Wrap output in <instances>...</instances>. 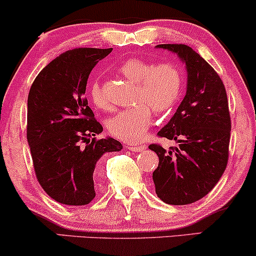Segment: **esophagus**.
<instances>
[{
  "mask_svg": "<svg viewBox=\"0 0 256 256\" xmlns=\"http://www.w3.org/2000/svg\"><path fill=\"white\" fill-rule=\"evenodd\" d=\"M128 148L131 152H143L146 149V144H130Z\"/></svg>",
  "mask_w": 256,
  "mask_h": 256,
  "instance_id": "obj_1",
  "label": "esophagus"
}]
</instances>
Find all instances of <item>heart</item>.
Segmentation results:
<instances>
[{
  "mask_svg": "<svg viewBox=\"0 0 256 256\" xmlns=\"http://www.w3.org/2000/svg\"><path fill=\"white\" fill-rule=\"evenodd\" d=\"M118 72L136 84L134 93L136 104L110 118L107 130L110 136L120 140L140 142L152 124V108L158 113H164L176 104L182 92V74L176 64L170 62L154 66L137 57L122 60ZM89 98L98 108L108 107L98 81L89 87Z\"/></svg>",
  "mask_w": 256,
  "mask_h": 256,
  "instance_id": "b5f03b06",
  "label": "heart"
}]
</instances>
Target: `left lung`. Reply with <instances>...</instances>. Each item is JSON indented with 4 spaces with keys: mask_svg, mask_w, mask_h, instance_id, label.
<instances>
[{
    "mask_svg": "<svg viewBox=\"0 0 256 256\" xmlns=\"http://www.w3.org/2000/svg\"><path fill=\"white\" fill-rule=\"evenodd\" d=\"M186 64L187 90L173 118L158 137L174 140L178 146L149 149L158 156L152 173L156 194L166 204L187 205L202 199L216 186L229 158L230 119L226 92L220 75L190 46L161 44Z\"/></svg>",
    "mask_w": 256,
    "mask_h": 256,
    "instance_id": "left-lung-1",
    "label": "left lung"
}]
</instances>
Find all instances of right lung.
<instances>
[{
    "instance_id": "obj_1",
    "label": "right lung",
    "mask_w": 256,
    "mask_h": 256,
    "mask_svg": "<svg viewBox=\"0 0 256 256\" xmlns=\"http://www.w3.org/2000/svg\"><path fill=\"white\" fill-rule=\"evenodd\" d=\"M110 52L90 48L64 52L30 86L27 142L33 167L42 190L60 204H89L96 190L98 160L122 149L113 138H95L102 126L84 98L89 74Z\"/></svg>"
}]
</instances>
